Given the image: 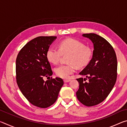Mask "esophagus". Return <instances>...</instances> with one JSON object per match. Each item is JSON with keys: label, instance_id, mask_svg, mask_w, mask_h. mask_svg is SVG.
<instances>
[{"label": "esophagus", "instance_id": "1", "mask_svg": "<svg viewBox=\"0 0 127 127\" xmlns=\"http://www.w3.org/2000/svg\"><path fill=\"white\" fill-rule=\"evenodd\" d=\"M70 81V79H64V82L65 83H67L69 82Z\"/></svg>", "mask_w": 127, "mask_h": 127}]
</instances>
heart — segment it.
Wrapping results in <instances>:
<instances>
[{
  "label": "heart",
  "mask_w": 127,
  "mask_h": 127,
  "mask_svg": "<svg viewBox=\"0 0 127 127\" xmlns=\"http://www.w3.org/2000/svg\"><path fill=\"white\" fill-rule=\"evenodd\" d=\"M69 54L67 64L61 65L55 69L56 74L63 78H67L76 70V66L82 67L87 65L91 58V49L83 43L74 38H66L59 44V49L50 47L46 51V58L54 64L59 63L62 54Z\"/></svg>",
  "instance_id": "heart-1"
}]
</instances>
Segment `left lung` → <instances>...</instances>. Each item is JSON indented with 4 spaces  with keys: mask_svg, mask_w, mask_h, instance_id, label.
Listing matches in <instances>:
<instances>
[{
    "mask_svg": "<svg viewBox=\"0 0 127 127\" xmlns=\"http://www.w3.org/2000/svg\"><path fill=\"white\" fill-rule=\"evenodd\" d=\"M82 36L91 41L94 49L91 61L79 73L86 78L77 79L79 85L76 95L82 104L92 106L102 102L115 84L117 59L112 46L104 38L93 33ZM87 79L89 81L83 82Z\"/></svg>",
    "mask_w": 127,
    "mask_h": 127,
    "instance_id": "1",
    "label": "left lung"
}]
</instances>
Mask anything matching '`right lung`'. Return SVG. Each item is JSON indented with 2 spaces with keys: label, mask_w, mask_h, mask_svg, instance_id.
<instances>
[{
  "label": "right lung",
  "mask_w": 127,
  "mask_h": 127,
  "mask_svg": "<svg viewBox=\"0 0 127 127\" xmlns=\"http://www.w3.org/2000/svg\"><path fill=\"white\" fill-rule=\"evenodd\" d=\"M57 36H39L27 42L16 59L17 83L21 92L32 104L41 108L50 106L57 101L64 84L58 77L45 82L53 74L46 51Z\"/></svg>",
  "instance_id": "right-lung-1"
}]
</instances>
